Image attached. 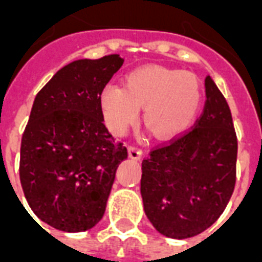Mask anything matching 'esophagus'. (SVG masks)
<instances>
[{
    "mask_svg": "<svg viewBox=\"0 0 262 262\" xmlns=\"http://www.w3.org/2000/svg\"><path fill=\"white\" fill-rule=\"evenodd\" d=\"M127 151H129V156H130V159H135V160H139L142 157V148L137 147L135 144H130V146H127Z\"/></svg>",
    "mask_w": 262,
    "mask_h": 262,
    "instance_id": "esophagus-1",
    "label": "esophagus"
}]
</instances>
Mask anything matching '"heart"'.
Segmentation results:
<instances>
[{"mask_svg":"<svg viewBox=\"0 0 262 262\" xmlns=\"http://www.w3.org/2000/svg\"><path fill=\"white\" fill-rule=\"evenodd\" d=\"M202 103V88L189 71L143 67L126 75L123 88L108 84L101 94V106L109 125L125 132L144 108V123L157 137L185 132L196 119Z\"/></svg>","mask_w":262,"mask_h":262,"instance_id":"1","label":"heart"}]
</instances>
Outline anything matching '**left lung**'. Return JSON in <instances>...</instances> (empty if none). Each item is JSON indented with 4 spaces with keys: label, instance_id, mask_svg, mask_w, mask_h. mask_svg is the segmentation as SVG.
<instances>
[{
    "label": "left lung",
    "instance_id": "left-lung-1",
    "mask_svg": "<svg viewBox=\"0 0 262 262\" xmlns=\"http://www.w3.org/2000/svg\"><path fill=\"white\" fill-rule=\"evenodd\" d=\"M195 125L156 146L142 163L144 212L172 238L196 236L219 219L236 185L237 136L229 103L210 75Z\"/></svg>",
    "mask_w": 262,
    "mask_h": 262
}]
</instances>
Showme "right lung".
Listing matches in <instances>:
<instances>
[{"label": "right lung", "instance_id": "obj_1", "mask_svg": "<svg viewBox=\"0 0 262 262\" xmlns=\"http://www.w3.org/2000/svg\"><path fill=\"white\" fill-rule=\"evenodd\" d=\"M119 54L75 60L37 92L20 142V185L39 219L84 231L102 219L127 148L103 123L101 94Z\"/></svg>", "mask_w": 262, "mask_h": 262}]
</instances>
